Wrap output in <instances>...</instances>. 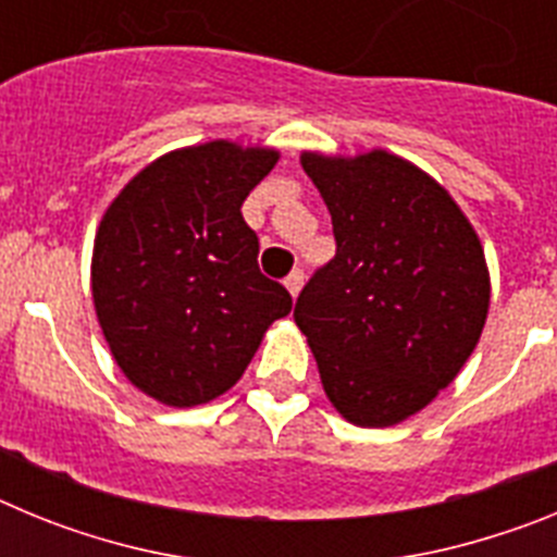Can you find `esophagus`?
I'll use <instances>...</instances> for the list:
<instances>
[{"label":"esophagus","instance_id":"34e87169","mask_svg":"<svg viewBox=\"0 0 557 557\" xmlns=\"http://www.w3.org/2000/svg\"><path fill=\"white\" fill-rule=\"evenodd\" d=\"M284 287L289 289V295H293V298H298V293H301V287H304V270H293V273L284 278Z\"/></svg>","mask_w":557,"mask_h":557}]
</instances>
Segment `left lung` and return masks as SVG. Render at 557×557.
<instances>
[{
  "instance_id": "8db88e82",
  "label": "left lung",
  "mask_w": 557,
  "mask_h": 557,
  "mask_svg": "<svg viewBox=\"0 0 557 557\" xmlns=\"http://www.w3.org/2000/svg\"><path fill=\"white\" fill-rule=\"evenodd\" d=\"M337 253L309 278L295 323L323 391L357 426H393L460 373L488 318L480 236L449 191L387 150L301 152Z\"/></svg>"
}]
</instances>
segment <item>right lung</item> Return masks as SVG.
I'll return each mask as SVG.
<instances>
[{
  "label": "right lung",
  "mask_w": 557,
  "mask_h": 557,
  "mask_svg": "<svg viewBox=\"0 0 557 557\" xmlns=\"http://www.w3.org/2000/svg\"><path fill=\"white\" fill-rule=\"evenodd\" d=\"M278 161L236 141L172 150L127 181L91 256L97 321L131 385L170 407L236 385L293 298L259 270L243 203Z\"/></svg>",
  "instance_id": "add662e5"
}]
</instances>
